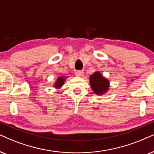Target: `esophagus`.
Here are the masks:
<instances>
[{"label":"esophagus","mask_w":154,"mask_h":154,"mask_svg":"<svg viewBox=\"0 0 154 154\" xmlns=\"http://www.w3.org/2000/svg\"><path fill=\"white\" fill-rule=\"evenodd\" d=\"M75 75L77 76V77H82V76H84V72L82 70L76 71Z\"/></svg>","instance_id":"obj_1"}]
</instances>
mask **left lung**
<instances>
[{
	"mask_svg": "<svg viewBox=\"0 0 154 154\" xmlns=\"http://www.w3.org/2000/svg\"><path fill=\"white\" fill-rule=\"evenodd\" d=\"M89 79L91 88L94 94L102 95L109 90V81L103 77L100 72H94Z\"/></svg>",
	"mask_w": 154,
	"mask_h": 154,
	"instance_id": "8db88e82",
	"label": "left lung"
}]
</instances>
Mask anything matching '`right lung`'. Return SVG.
<instances>
[{"mask_svg":"<svg viewBox=\"0 0 154 154\" xmlns=\"http://www.w3.org/2000/svg\"><path fill=\"white\" fill-rule=\"evenodd\" d=\"M65 79V76H60V77H58V78L56 79V82L54 84L53 87H55L56 89H60V87H62V86L64 85Z\"/></svg>","mask_w":154,"mask_h":154,"instance_id":"right-lung-1","label":"right lung"}]
</instances>
